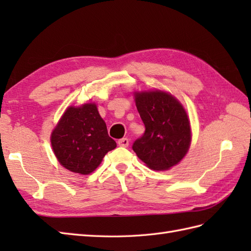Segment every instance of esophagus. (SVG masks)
Returning a JSON list of instances; mask_svg holds the SVG:
<instances>
[{
    "mask_svg": "<svg viewBox=\"0 0 251 251\" xmlns=\"http://www.w3.org/2000/svg\"><path fill=\"white\" fill-rule=\"evenodd\" d=\"M117 145H119L120 147L126 148V147H128V145H129V140L127 139V138H122V139L117 141Z\"/></svg>",
    "mask_w": 251,
    "mask_h": 251,
    "instance_id": "1",
    "label": "esophagus"
}]
</instances>
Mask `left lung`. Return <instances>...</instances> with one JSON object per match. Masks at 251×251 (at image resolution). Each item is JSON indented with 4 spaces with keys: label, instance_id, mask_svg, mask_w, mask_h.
I'll use <instances>...</instances> for the list:
<instances>
[{
    "label": "left lung",
    "instance_id": "1",
    "mask_svg": "<svg viewBox=\"0 0 251 251\" xmlns=\"http://www.w3.org/2000/svg\"><path fill=\"white\" fill-rule=\"evenodd\" d=\"M135 97L146 130L132 143V150L151 169H169L189 150L188 115L177 99L161 90L137 93Z\"/></svg>",
    "mask_w": 251,
    "mask_h": 251
}]
</instances>
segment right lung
I'll return each mask as SVG.
<instances>
[{"instance_id":"1","label":"right lung","mask_w":251,"mask_h":251,"mask_svg":"<svg viewBox=\"0 0 251 251\" xmlns=\"http://www.w3.org/2000/svg\"><path fill=\"white\" fill-rule=\"evenodd\" d=\"M50 141L62 166L82 175L93 173L105 154L116 147L94 103L68 108L52 131Z\"/></svg>"}]
</instances>
